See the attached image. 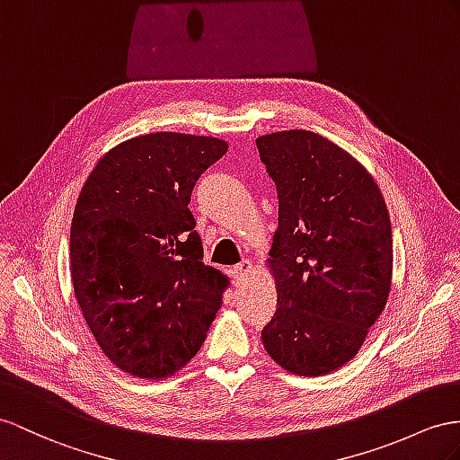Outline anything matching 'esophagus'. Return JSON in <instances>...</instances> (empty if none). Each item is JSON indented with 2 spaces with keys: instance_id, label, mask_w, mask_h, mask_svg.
<instances>
[{
  "instance_id": "esophagus-1",
  "label": "esophagus",
  "mask_w": 460,
  "mask_h": 460,
  "mask_svg": "<svg viewBox=\"0 0 460 460\" xmlns=\"http://www.w3.org/2000/svg\"><path fill=\"white\" fill-rule=\"evenodd\" d=\"M251 274H252V264L249 261H243L233 270V276H234V281H237V284H241V281H244L246 276H251Z\"/></svg>"
}]
</instances>
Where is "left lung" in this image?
<instances>
[{
	"label": "left lung",
	"instance_id": "left-lung-1",
	"mask_svg": "<svg viewBox=\"0 0 460 460\" xmlns=\"http://www.w3.org/2000/svg\"><path fill=\"white\" fill-rule=\"evenodd\" d=\"M256 147L279 202L268 258L278 311L262 342L289 373L326 375L356 356L385 309L391 217L373 176L331 139L288 129Z\"/></svg>",
	"mask_w": 460,
	"mask_h": 460
}]
</instances>
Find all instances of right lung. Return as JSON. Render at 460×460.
<instances>
[{
	"mask_svg": "<svg viewBox=\"0 0 460 460\" xmlns=\"http://www.w3.org/2000/svg\"><path fill=\"white\" fill-rule=\"evenodd\" d=\"M227 141L174 132L112 147L81 190L69 233L75 299L118 369L163 379L202 348L229 279L202 262L190 194Z\"/></svg>",
	"mask_w": 460,
	"mask_h": 460,
	"instance_id": "obj_1",
	"label": "right lung"
}]
</instances>
